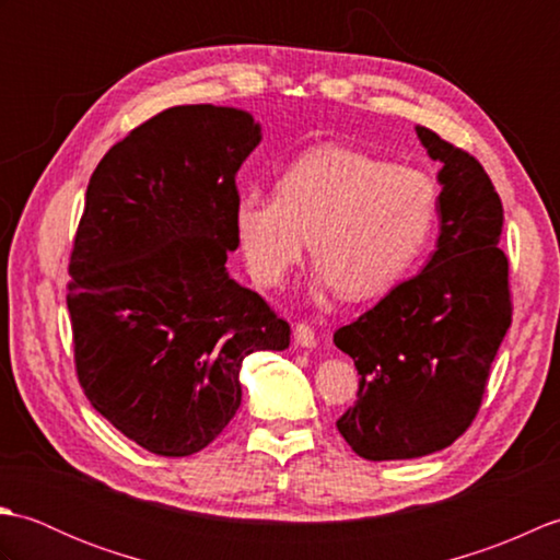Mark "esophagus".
<instances>
[{"mask_svg": "<svg viewBox=\"0 0 560 560\" xmlns=\"http://www.w3.org/2000/svg\"><path fill=\"white\" fill-rule=\"evenodd\" d=\"M293 339H295V347H301V349H313L317 343L315 329L305 323H299L293 327Z\"/></svg>", "mask_w": 560, "mask_h": 560, "instance_id": "1", "label": "esophagus"}]
</instances>
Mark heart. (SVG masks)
I'll list each match as a JSON object with an SVG mask.
<instances>
[{
    "label": "heart",
    "instance_id": "heart-1",
    "mask_svg": "<svg viewBox=\"0 0 560 560\" xmlns=\"http://www.w3.org/2000/svg\"><path fill=\"white\" fill-rule=\"evenodd\" d=\"M438 209L440 187L431 173L323 144L281 173L277 197H237L233 223L245 265L261 287L289 277L307 237L317 281L363 301L407 273L435 229Z\"/></svg>",
    "mask_w": 560,
    "mask_h": 560
}]
</instances>
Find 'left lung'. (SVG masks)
Segmentation results:
<instances>
[{
	"instance_id": "1",
	"label": "left lung",
	"mask_w": 560,
	"mask_h": 560,
	"mask_svg": "<svg viewBox=\"0 0 560 560\" xmlns=\"http://www.w3.org/2000/svg\"><path fill=\"white\" fill-rule=\"evenodd\" d=\"M443 168L440 235L421 273L335 331L359 371V401L337 421L355 455L413 459L455 443L481 407L510 327L503 205L467 151L416 125Z\"/></svg>"
}]
</instances>
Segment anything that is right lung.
Masks as SVG:
<instances>
[{
	"label": "right lung",
	"instance_id": "obj_1",
	"mask_svg": "<svg viewBox=\"0 0 560 560\" xmlns=\"http://www.w3.org/2000/svg\"><path fill=\"white\" fill-rule=\"evenodd\" d=\"M259 141L247 110L177 105L89 180L67 293L77 375L93 409L153 455L205 450L241 407L245 355L291 343L287 319L225 271L241 245L235 175Z\"/></svg>",
	"mask_w": 560,
	"mask_h": 560
}]
</instances>
